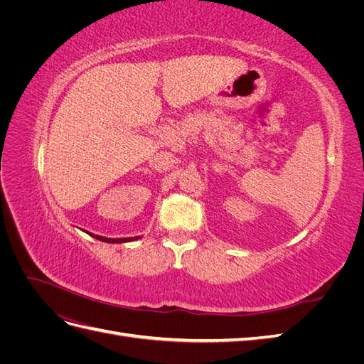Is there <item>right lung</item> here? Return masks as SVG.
<instances>
[{
  "mask_svg": "<svg viewBox=\"0 0 364 364\" xmlns=\"http://www.w3.org/2000/svg\"><path fill=\"white\" fill-rule=\"evenodd\" d=\"M94 238L97 240H102V241H106V243H126V241H132L134 238H106V237H100V235H94Z\"/></svg>",
  "mask_w": 364,
  "mask_h": 364,
  "instance_id": "obj_1",
  "label": "right lung"
}]
</instances>
